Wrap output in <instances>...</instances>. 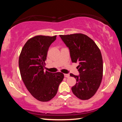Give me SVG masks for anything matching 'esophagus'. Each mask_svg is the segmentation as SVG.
<instances>
[{"label":"esophagus","instance_id":"obj_1","mask_svg":"<svg viewBox=\"0 0 122 122\" xmlns=\"http://www.w3.org/2000/svg\"><path fill=\"white\" fill-rule=\"evenodd\" d=\"M64 76H65V77H70V75L68 74H64Z\"/></svg>","mask_w":122,"mask_h":122}]
</instances>
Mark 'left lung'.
<instances>
[{
    "mask_svg": "<svg viewBox=\"0 0 122 122\" xmlns=\"http://www.w3.org/2000/svg\"><path fill=\"white\" fill-rule=\"evenodd\" d=\"M60 37L69 48L72 62H79V75L70 74L76 80V84L71 88L73 94L81 100H88L96 93L103 77V64L100 50L92 39L84 34Z\"/></svg>",
    "mask_w": 122,
    "mask_h": 122,
    "instance_id": "8db88e82",
    "label": "left lung"
}]
</instances>
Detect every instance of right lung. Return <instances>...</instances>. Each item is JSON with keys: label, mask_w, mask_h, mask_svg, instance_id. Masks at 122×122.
<instances>
[{"label": "right lung", "mask_w": 122, "mask_h": 122, "mask_svg": "<svg viewBox=\"0 0 122 122\" xmlns=\"http://www.w3.org/2000/svg\"><path fill=\"white\" fill-rule=\"evenodd\" d=\"M57 36H36L27 41L19 57L21 77L26 88L40 102L51 100L64 78L62 73L44 71L47 54Z\"/></svg>", "instance_id": "add662e5"}]
</instances>
